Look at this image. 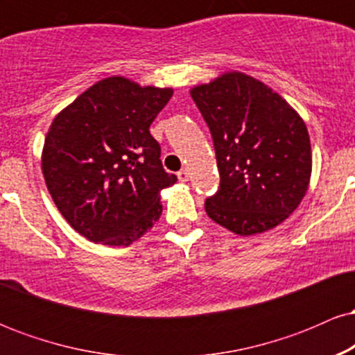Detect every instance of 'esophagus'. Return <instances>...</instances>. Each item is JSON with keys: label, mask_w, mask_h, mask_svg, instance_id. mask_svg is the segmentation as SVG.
<instances>
[{"label": "esophagus", "mask_w": 355, "mask_h": 355, "mask_svg": "<svg viewBox=\"0 0 355 355\" xmlns=\"http://www.w3.org/2000/svg\"><path fill=\"white\" fill-rule=\"evenodd\" d=\"M177 177H178V180H180V182H189V170H187V168L180 170V172L177 173Z\"/></svg>", "instance_id": "1"}]
</instances>
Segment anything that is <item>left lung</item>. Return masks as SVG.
Listing matches in <instances>:
<instances>
[{
	"instance_id": "left-lung-1",
	"label": "left lung",
	"mask_w": 355,
	"mask_h": 355,
	"mask_svg": "<svg viewBox=\"0 0 355 355\" xmlns=\"http://www.w3.org/2000/svg\"><path fill=\"white\" fill-rule=\"evenodd\" d=\"M190 95L210 128L220 173L207 215L243 237L282 223L311 182V138L299 113L240 71L197 85Z\"/></svg>"
}]
</instances>
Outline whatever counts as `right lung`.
Instances as JSON below:
<instances>
[{
	"label": "right lung",
	"instance_id": "right-lung-1",
	"mask_svg": "<svg viewBox=\"0 0 355 355\" xmlns=\"http://www.w3.org/2000/svg\"><path fill=\"white\" fill-rule=\"evenodd\" d=\"M172 88L105 78L61 110L44 138L42 168L53 202L78 234L126 247L160 218L166 173L150 125Z\"/></svg>",
	"mask_w": 355,
	"mask_h": 355
}]
</instances>
